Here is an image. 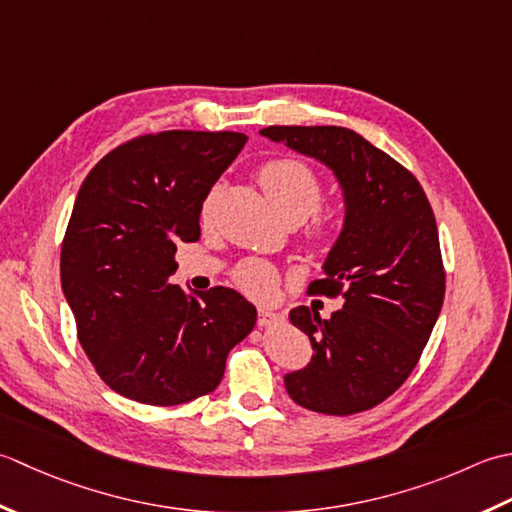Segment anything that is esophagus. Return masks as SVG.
<instances>
[{
    "mask_svg": "<svg viewBox=\"0 0 512 512\" xmlns=\"http://www.w3.org/2000/svg\"><path fill=\"white\" fill-rule=\"evenodd\" d=\"M278 320H280V316L274 314V311H271V309H265V307L258 309V327H269V325H274V322H278Z\"/></svg>",
    "mask_w": 512,
    "mask_h": 512,
    "instance_id": "esophagus-1",
    "label": "esophagus"
}]
</instances>
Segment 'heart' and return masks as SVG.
<instances>
[{"instance_id":"obj_1","label":"heart","mask_w":512,"mask_h":512,"mask_svg":"<svg viewBox=\"0 0 512 512\" xmlns=\"http://www.w3.org/2000/svg\"><path fill=\"white\" fill-rule=\"evenodd\" d=\"M260 187L267 194L269 203L274 205L278 216L283 218L285 223H302L307 221L311 214L318 212L322 203V194H325V187H322L320 176L309 168L307 163L294 161V159H280L267 163L263 170H260ZM218 196V187L207 194L201 207L203 221L212 216L214 203ZM336 221L329 216H316L314 225L309 227L307 241L309 245L318 249V252H325L331 247L333 238H336ZM236 283L241 285L247 294L256 298H269L276 291L278 276L271 265L263 263V260H245L236 267L234 271Z\"/></svg>"}]
</instances>
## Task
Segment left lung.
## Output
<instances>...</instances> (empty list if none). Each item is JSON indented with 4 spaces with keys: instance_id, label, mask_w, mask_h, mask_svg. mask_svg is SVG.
<instances>
[{
    "instance_id": "8db88e82",
    "label": "left lung",
    "mask_w": 512,
    "mask_h": 512,
    "mask_svg": "<svg viewBox=\"0 0 512 512\" xmlns=\"http://www.w3.org/2000/svg\"><path fill=\"white\" fill-rule=\"evenodd\" d=\"M269 141L311 156L336 176L344 198L338 241L314 294L342 296L322 320L289 311L314 356L285 375L289 398L309 411L351 415L398 391L420 360L444 302L437 225L415 176L358 132L338 125H269Z\"/></svg>"
}]
</instances>
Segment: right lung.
<instances>
[{
    "instance_id": "right-lung-1",
    "label": "right lung",
    "mask_w": 512,
    "mask_h": 512,
    "mask_svg": "<svg viewBox=\"0 0 512 512\" xmlns=\"http://www.w3.org/2000/svg\"><path fill=\"white\" fill-rule=\"evenodd\" d=\"M241 132L170 130L114 148L81 183L61 245L77 338L123 398L172 406L218 387L227 353L256 325L238 291L170 283L176 245L201 236V207L243 150Z\"/></svg>"
}]
</instances>
